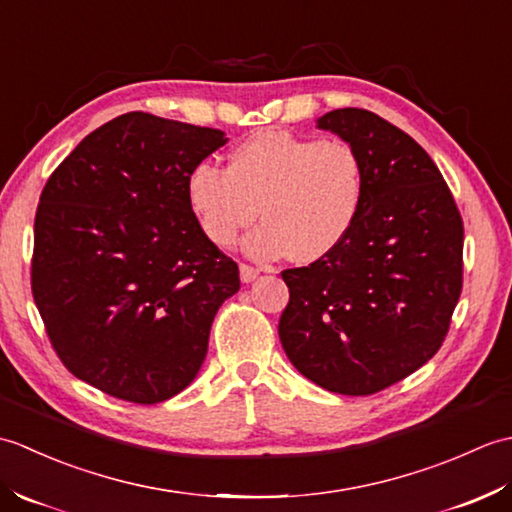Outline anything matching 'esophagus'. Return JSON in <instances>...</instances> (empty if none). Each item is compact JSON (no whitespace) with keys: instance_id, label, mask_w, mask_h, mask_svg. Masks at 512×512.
I'll use <instances>...</instances> for the list:
<instances>
[{"instance_id":"34e87169","label":"esophagus","mask_w":512,"mask_h":512,"mask_svg":"<svg viewBox=\"0 0 512 512\" xmlns=\"http://www.w3.org/2000/svg\"><path fill=\"white\" fill-rule=\"evenodd\" d=\"M259 275V270L253 266H246V264H239V277H242L244 284H250V281H255Z\"/></svg>"}]
</instances>
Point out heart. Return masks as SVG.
I'll use <instances>...</instances> for the list:
<instances>
[{"label":"heart","instance_id":"obj_1","mask_svg":"<svg viewBox=\"0 0 512 512\" xmlns=\"http://www.w3.org/2000/svg\"><path fill=\"white\" fill-rule=\"evenodd\" d=\"M363 193V160L352 145L284 129L255 132L231 149L226 169L200 162L187 178L191 209L215 246H235L259 209L264 224L244 244L257 262L328 257L354 226Z\"/></svg>","mask_w":512,"mask_h":512}]
</instances>
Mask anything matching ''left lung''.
<instances>
[{
	"label": "left lung",
	"instance_id": "1",
	"mask_svg": "<svg viewBox=\"0 0 512 512\" xmlns=\"http://www.w3.org/2000/svg\"><path fill=\"white\" fill-rule=\"evenodd\" d=\"M363 160L356 222L328 257L281 273L290 301L279 339L319 387L369 396L440 350L462 292L464 226L436 162L374 112L317 118Z\"/></svg>",
	"mask_w": 512,
	"mask_h": 512
}]
</instances>
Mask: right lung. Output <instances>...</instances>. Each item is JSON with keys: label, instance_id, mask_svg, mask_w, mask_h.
<instances>
[{"label": "right lung", "instance_id": "obj_1", "mask_svg": "<svg viewBox=\"0 0 512 512\" xmlns=\"http://www.w3.org/2000/svg\"><path fill=\"white\" fill-rule=\"evenodd\" d=\"M226 140L129 112L85 136L41 191L32 297L63 365L105 394L156 405L200 372L239 268L204 235L187 178Z\"/></svg>", "mask_w": 512, "mask_h": 512}]
</instances>
